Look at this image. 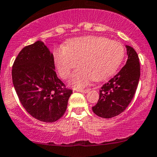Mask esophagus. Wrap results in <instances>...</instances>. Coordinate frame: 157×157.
<instances>
[{"label":"esophagus","instance_id":"34e87169","mask_svg":"<svg viewBox=\"0 0 157 157\" xmlns=\"http://www.w3.org/2000/svg\"><path fill=\"white\" fill-rule=\"evenodd\" d=\"M77 92H80V93H87L89 91H90V90H88V89H86V90H81V89H77Z\"/></svg>","mask_w":157,"mask_h":157}]
</instances>
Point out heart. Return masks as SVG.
Wrapping results in <instances>:
<instances>
[{
	"label": "heart",
	"instance_id": "obj_1",
	"mask_svg": "<svg viewBox=\"0 0 157 157\" xmlns=\"http://www.w3.org/2000/svg\"><path fill=\"white\" fill-rule=\"evenodd\" d=\"M125 51L122 44L100 36H85L69 40L64 48L54 51L55 67L62 78L73 73L70 84L75 88L86 86L91 80H105L113 75L122 63Z\"/></svg>",
	"mask_w": 157,
	"mask_h": 157
}]
</instances>
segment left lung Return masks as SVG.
Wrapping results in <instances>:
<instances>
[{
    "instance_id": "8db88e82",
    "label": "left lung",
    "mask_w": 157,
    "mask_h": 157,
    "mask_svg": "<svg viewBox=\"0 0 157 157\" xmlns=\"http://www.w3.org/2000/svg\"><path fill=\"white\" fill-rule=\"evenodd\" d=\"M128 58L121 71L99 90V98L92 108L98 116L111 118L124 112L132 100L140 75L139 58L132 47L126 45Z\"/></svg>"
}]
</instances>
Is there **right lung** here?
<instances>
[{
  "label": "right lung",
  "mask_w": 157,
  "mask_h": 157,
  "mask_svg": "<svg viewBox=\"0 0 157 157\" xmlns=\"http://www.w3.org/2000/svg\"><path fill=\"white\" fill-rule=\"evenodd\" d=\"M55 69L53 55L42 41L24 47L13 64V83L22 105L43 122H54L64 115L72 93Z\"/></svg>",
  "instance_id": "right-lung-1"
}]
</instances>
